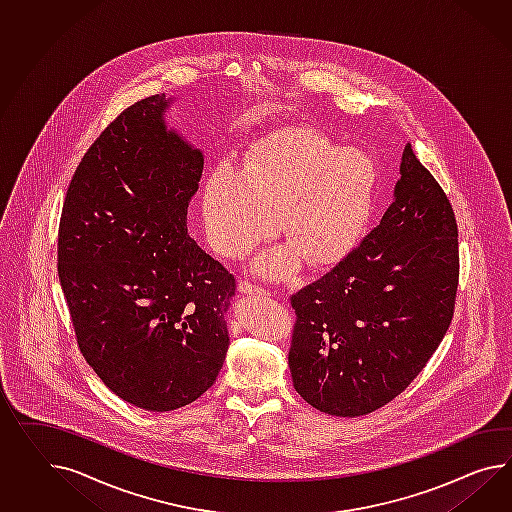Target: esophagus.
Segmentation results:
<instances>
[{
  "instance_id": "obj_1",
  "label": "esophagus",
  "mask_w": 512,
  "mask_h": 512,
  "mask_svg": "<svg viewBox=\"0 0 512 512\" xmlns=\"http://www.w3.org/2000/svg\"><path fill=\"white\" fill-rule=\"evenodd\" d=\"M237 289H239L241 293H247V295H265V293H267L262 286H256V284H252L249 280H239Z\"/></svg>"
}]
</instances>
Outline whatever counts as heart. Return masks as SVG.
Here are the masks:
<instances>
[{"label": "heart", "instance_id": "b5f03b06", "mask_svg": "<svg viewBox=\"0 0 512 512\" xmlns=\"http://www.w3.org/2000/svg\"><path fill=\"white\" fill-rule=\"evenodd\" d=\"M373 191L375 167L364 154L295 128L271 137L247 169L223 161L210 172L204 228L213 249L241 256L271 236L280 219L282 236L306 262L330 265L362 236ZM294 253L275 250L258 267L286 276L297 265Z\"/></svg>", "mask_w": 512, "mask_h": 512}]
</instances>
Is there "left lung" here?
I'll use <instances>...</instances> for the list:
<instances>
[{
  "label": "left lung",
  "mask_w": 512,
  "mask_h": 512,
  "mask_svg": "<svg viewBox=\"0 0 512 512\" xmlns=\"http://www.w3.org/2000/svg\"><path fill=\"white\" fill-rule=\"evenodd\" d=\"M459 228L444 189L405 146L394 202L327 275L291 295L293 386L341 418L384 407L420 375L455 312Z\"/></svg>",
  "instance_id": "left-lung-1"
}]
</instances>
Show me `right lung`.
<instances>
[{
    "label": "right lung",
    "instance_id": "right-lung-1",
    "mask_svg": "<svg viewBox=\"0 0 512 512\" xmlns=\"http://www.w3.org/2000/svg\"><path fill=\"white\" fill-rule=\"evenodd\" d=\"M165 94L124 109L66 191L57 273L83 358L126 403L169 412L213 386L236 278L187 236L202 152L169 132Z\"/></svg>",
    "mask_w": 512,
    "mask_h": 512
}]
</instances>
